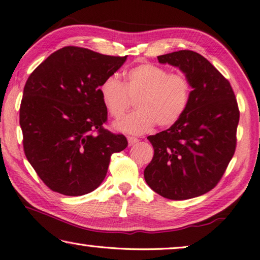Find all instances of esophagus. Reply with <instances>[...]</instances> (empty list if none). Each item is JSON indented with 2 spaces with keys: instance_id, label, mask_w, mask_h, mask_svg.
<instances>
[{
  "instance_id": "1",
  "label": "esophagus",
  "mask_w": 260,
  "mask_h": 260,
  "mask_svg": "<svg viewBox=\"0 0 260 260\" xmlns=\"http://www.w3.org/2000/svg\"><path fill=\"white\" fill-rule=\"evenodd\" d=\"M138 139L137 138H135V137H128V144H129V146H134V145H136L137 143H138Z\"/></svg>"
}]
</instances>
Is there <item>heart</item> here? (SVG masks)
<instances>
[{"label":"heart","mask_w":260,"mask_h":260,"mask_svg":"<svg viewBox=\"0 0 260 260\" xmlns=\"http://www.w3.org/2000/svg\"><path fill=\"white\" fill-rule=\"evenodd\" d=\"M99 91L105 109L115 119L125 113L129 99H136L137 111L114 122L113 128L143 135L155 124L168 128L178 122L188 107L191 86L183 73H169L165 68L144 63L125 73L123 84L116 77H107Z\"/></svg>","instance_id":"obj_1"}]
</instances>
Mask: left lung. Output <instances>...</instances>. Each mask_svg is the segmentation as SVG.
Wrapping results in <instances>:
<instances>
[{
	"label": "left lung",
	"mask_w": 260,
	"mask_h": 260,
	"mask_svg": "<svg viewBox=\"0 0 260 260\" xmlns=\"http://www.w3.org/2000/svg\"><path fill=\"white\" fill-rule=\"evenodd\" d=\"M179 68L192 88L187 110L168 130L148 136L154 157L145 169L147 184L161 197L184 200L212 190L237 146L240 112L233 89L200 54L179 51L157 56Z\"/></svg>",
	"instance_id": "1"
}]
</instances>
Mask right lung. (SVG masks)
<instances>
[{"label":"right lung","mask_w":260,"mask_h":260,"mask_svg":"<svg viewBox=\"0 0 260 260\" xmlns=\"http://www.w3.org/2000/svg\"><path fill=\"white\" fill-rule=\"evenodd\" d=\"M125 60L67 46L29 76L20 105L23 150L55 192L82 196L94 191L105 179L112 154L128 146L123 135L103 128L107 110L99 91Z\"/></svg>","instance_id":"1"}]
</instances>
